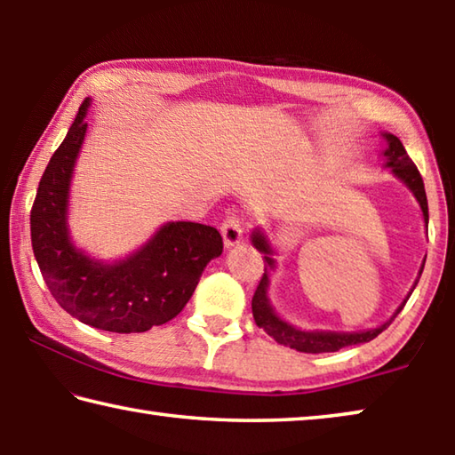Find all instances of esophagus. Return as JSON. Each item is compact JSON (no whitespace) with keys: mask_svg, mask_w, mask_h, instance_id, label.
Listing matches in <instances>:
<instances>
[{"mask_svg":"<svg viewBox=\"0 0 455 455\" xmlns=\"http://www.w3.org/2000/svg\"><path fill=\"white\" fill-rule=\"evenodd\" d=\"M220 233L222 238H225V244L227 246H235L243 241V222L238 217H227L225 222H222L220 227Z\"/></svg>","mask_w":455,"mask_h":455,"instance_id":"34e87169","label":"esophagus"}]
</instances>
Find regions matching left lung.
<instances>
[{
  "label": "left lung",
  "mask_w": 455,
  "mask_h": 455,
  "mask_svg": "<svg viewBox=\"0 0 455 455\" xmlns=\"http://www.w3.org/2000/svg\"><path fill=\"white\" fill-rule=\"evenodd\" d=\"M383 138H385V142H387V148H385V152H383V156L387 158L385 166H389L391 172H394L399 180H403L405 187L413 192L415 198H418L421 212H423V220H426V227H427V220H429L427 196H426V188H423L421 174L418 168H415L413 160L407 156L403 144L397 136L383 134ZM252 244L257 246V251L265 252V260H267L265 273H263V276H260L255 295H252V317H255L257 325L260 329H265L267 335H271L276 343L284 345V347L297 349L301 353H331V351L349 347V345L371 341V339H375L381 333V331H385L391 325V321H394L397 317V313L403 309L407 299L411 297L415 284H418V281H419V279H415V284L411 287V291L407 292L403 303L397 307L394 317H391L389 321H385L379 327L367 329V331H353V333H343V331H303L295 325H291V323H287L284 319H281L271 307V301H268V295H267L268 292V273L275 268V259L271 257L273 255L271 244H268L267 236L260 233V230H255V233H252ZM423 265H426V260H423ZM421 271H423V267L419 268V276H421Z\"/></svg>",
  "instance_id": "8db88e82"
}]
</instances>
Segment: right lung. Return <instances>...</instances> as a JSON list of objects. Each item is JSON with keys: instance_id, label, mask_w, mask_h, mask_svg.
<instances>
[{"instance_id": "obj_1", "label": "right lung", "mask_w": 455, "mask_h": 455, "mask_svg": "<svg viewBox=\"0 0 455 455\" xmlns=\"http://www.w3.org/2000/svg\"><path fill=\"white\" fill-rule=\"evenodd\" d=\"M90 100L53 152L29 214L32 246L53 299L82 323L112 333H144L174 319L204 267L220 257L222 236L200 222H166L134 255L102 263L76 249L68 233L70 182L88 122Z\"/></svg>"}]
</instances>
